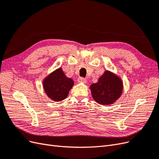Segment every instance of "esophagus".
Segmentation results:
<instances>
[{
	"label": "esophagus",
	"instance_id": "obj_1",
	"mask_svg": "<svg viewBox=\"0 0 159 159\" xmlns=\"http://www.w3.org/2000/svg\"><path fill=\"white\" fill-rule=\"evenodd\" d=\"M78 82H80V83H84V84L87 83V80H86L84 78H79L78 79Z\"/></svg>",
	"mask_w": 159,
	"mask_h": 159
}]
</instances>
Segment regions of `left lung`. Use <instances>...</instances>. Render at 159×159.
Returning a JSON list of instances; mask_svg holds the SVG:
<instances>
[{"mask_svg":"<svg viewBox=\"0 0 159 159\" xmlns=\"http://www.w3.org/2000/svg\"><path fill=\"white\" fill-rule=\"evenodd\" d=\"M90 89L96 102L101 105H110L121 96L123 83L116 75L105 71L97 83L91 85Z\"/></svg>","mask_w":159,"mask_h":159,"instance_id":"obj_1","label":"left lung"}]
</instances>
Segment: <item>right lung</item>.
Listing matches in <instances>:
<instances>
[{"mask_svg":"<svg viewBox=\"0 0 159 159\" xmlns=\"http://www.w3.org/2000/svg\"><path fill=\"white\" fill-rule=\"evenodd\" d=\"M73 85L74 81L67 78L61 68L52 72L43 81L47 95L56 102H60L68 97Z\"/></svg>","mask_w":159,"mask_h":159,"instance_id":"add662e5","label":"right lung"}]
</instances>
